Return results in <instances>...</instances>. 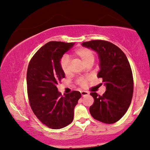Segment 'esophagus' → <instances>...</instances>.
I'll use <instances>...</instances> for the list:
<instances>
[{
	"mask_svg": "<svg viewBox=\"0 0 150 150\" xmlns=\"http://www.w3.org/2000/svg\"><path fill=\"white\" fill-rule=\"evenodd\" d=\"M81 93L82 97H85V96H87V95H89V93L88 91H81Z\"/></svg>",
	"mask_w": 150,
	"mask_h": 150,
	"instance_id": "esophagus-1",
	"label": "esophagus"
}]
</instances>
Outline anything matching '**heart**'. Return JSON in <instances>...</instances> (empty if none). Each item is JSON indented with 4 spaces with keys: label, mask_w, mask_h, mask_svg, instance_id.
<instances>
[{
    "label": "heart",
    "mask_w": 150,
    "mask_h": 150,
    "mask_svg": "<svg viewBox=\"0 0 150 150\" xmlns=\"http://www.w3.org/2000/svg\"><path fill=\"white\" fill-rule=\"evenodd\" d=\"M74 55L77 59H80L85 65H86L88 63L90 62L94 61V53L90 49L86 48V47H79L74 52ZM69 59L66 56L63 57L61 61H60V65L63 70L64 73L66 75H68L69 73ZM81 84L82 86H85L86 84V81H81Z\"/></svg>",
    "instance_id": "heart-1"
}]
</instances>
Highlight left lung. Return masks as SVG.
<instances>
[{
    "mask_svg": "<svg viewBox=\"0 0 150 150\" xmlns=\"http://www.w3.org/2000/svg\"><path fill=\"white\" fill-rule=\"evenodd\" d=\"M82 46L98 54L100 70L97 77L103 79L106 89L102 96L96 92L90 93L94 103L90 112L102 122H116L128 110L133 97V79L128 60L119 47L108 41L91 40Z\"/></svg>",
    "mask_w": 150,
    "mask_h": 150,
    "instance_id": "left-lung-1",
    "label": "left lung"
}]
</instances>
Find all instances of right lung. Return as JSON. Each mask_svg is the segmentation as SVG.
<instances>
[{"label":"right lung","instance_id":"add662e5","mask_svg":"<svg viewBox=\"0 0 150 150\" xmlns=\"http://www.w3.org/2000/svg\"><path fill=\"white\" fill-rule=\"evenodd\" d=\"M74 44L51 41L37 51L28 65L26 81L31 110L52 129L62 128L72 122L74 108L81 97L77 91L62 96L57 87L65 77L62 57Z\"/></svg>","mask_w":150,"mask_h":150}]
</instances>
